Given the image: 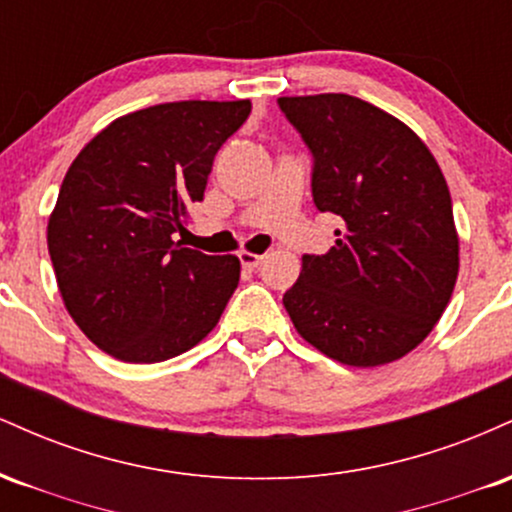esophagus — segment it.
Segmentation results:
<instances>
[{
  "label": "esophagus",
  "mask_w": 512,
  "mask_h": 512,
  "mask_svg": "<svg viewBox=\"0 0 512 512\" xmlns=\"http://www.w3.org/2000/svg\"><path fill=\"white\" fill-rule=\"evenodd\" d=\"M238 257H240V264H243L245 269H255V267H260L262 260H264L262 255H255V252H248V250L240 252Z\"/></svg>",
  "instance_id": "obj_1"
}]
</instances>
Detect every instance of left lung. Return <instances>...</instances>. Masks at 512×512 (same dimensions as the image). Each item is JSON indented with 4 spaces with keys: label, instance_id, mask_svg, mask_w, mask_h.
I'll return each mask as SVG.
<instances>
[{
    "label": "left lung",
    "instance_id": "8db88e82",
    "mask_svg": "<svg viewBox=\"0 0 512 512\" xmlns=\"http://www.w3.org/2000/svg\"><path fill=\"white\" fill-rule=\"evenodd\" d=\"M279 108L315 156V207L344 219L325 255L303 257L286 313L344 366L397 361L436 327L460 272L443 170L414 129L361 98L281 96Z\"/></svg>",
    "mask_w": 512,
    "mask_h": 512
}]
</instances>
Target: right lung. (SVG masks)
I'll return each instance as SVG.
<instances>
[{"mask_svg":"<svg viewBox=\"0 0 512 512\" xmlns=\"http://www.w3.org/2000/svg\"><path fill=\"white\" fill-rule=\"evenodd\" d=\"M250 101H178L134 110L69 166L48 221V250L67 313L125 363L185 354L214 330L236 291V255L180 248L216 151Z\"/></svg>","mask_w":512,"mask_h":512,"instance_id":"add662e5","label":"right lung"}]
</instances>
